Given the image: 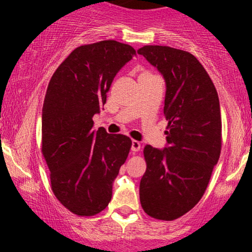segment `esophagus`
I'll list each match as a JSON object with an SVG mask.
<instances>
[{"mask_svg":"<svg viewBox=\"0 0 252 252\" xmlns=\"http://www.w3.org/2000/svg\"><path fill=\"white\" fill-rule=\"evenodd\" d=\"M140 149H141V143L138 142V141L132 140V142H131V150H132V152L136 153V152H138Z\"/></svg>","mask_w":252,"mask_h":252,"instance_id":"1","label":"esophagus"}]
</instances>
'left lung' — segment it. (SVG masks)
<instances>
[{
    "instance_id": "8db88e82",
    "label": "left lung",
    "mask_w": 252,
    "mask_h": 252,
    "mask_svg": "<svg viewBox=\"0 0 252 252\" xmlns=\"http://www.w3.org/2000/svg\"><path fill=\"white\" fill-rule=\"evenodd\" d=\"M166 80L163 114L168 121L162 150L146 146L141 206L158 220H174L198 204L221 150V117L215 84L189 52L168 46L137 51Z\"/></svg>"
}]
</instances>
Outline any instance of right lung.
Here are the masks:
<instances>
[{
    "label": "right lung",
    "mask_w": 252,
    "mask_h": 252,
    "mask_svg": "<svg viewBox=\"0 0 252 252\" xmlns=\"http://www.w3.org/2000/svg\"><path fill=\"white\" fill-rule=\"evenodd\" d=\"M135 56L131 46L115 40L79 46L48 84L41 152L54 195L77 216H94L108 206L112 182L131 148L128 136L94 130L92 117L106 103L117 72Z\"/></svg>",
    "instance_id": "add662e5"
}]
</instances>
